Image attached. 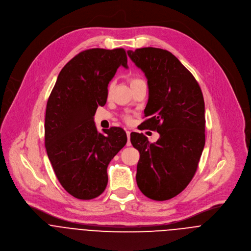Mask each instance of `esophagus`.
Listing matches in <instances>:
<instances>
[{
  "label": "esophagus",
  "instance_id": "34e87169",
  "mask_svg": "<svg viewBox=\"0 0 251 251\" xmlns=\"http://www.w3.org/2000/svg\"><path fill=\"white\" fill-rule=\"evenodd\" d=\"M126 134H127V138H128V141H127L126 146H127V147H130V146H131V141H130V132H129V131H126Z\"/></svg>",
  "mask_w": 251,
  "mask_h": 251
}]
</instances>
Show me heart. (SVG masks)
Masks as SVG:
<instances>
[{"instance_id": "obj_1", "label": "heart", "mask_w": 251, "mask_h": 251, "mask_svg": "<svg viewBox=\"0 0 251 251\" xmlns=\"http://www.w3.org/2000/svg\"><path fill=\"white\" fill-rule=\"evenodd\" d=\"M129 81H130L131 88H133V87L137 86L138 84H141V83H143V82H144L142 79L137 78V77H132V78H130V80H129ZM112 87H113V83L111 82V83H109V85H108V87H107V93H108V94L111 92ZM124 119H125L126 121H130V119H131V118H130V116L126 115V116H124Z\"/></svg>"}]
</instances>
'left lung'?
I'll return each mask as SVG.
<instances>
[{
    "label": "left lung",
    "instance_id": "left-lung-1",
    "mask_svg": "<svg viewBox=\"0 0 251 251\" xmlns=\"http://www.w3.org/2000/svg\"><path fill=\"white\" fill-rule=\"evenodd\" d=\"M127 52L148 79L147 119L139 129L160 135L150 143L143 133H131V143L140 152L137 185L149 199L167 201L186 189L199 166L205 145L202 92L170 51L149 47Z\"/></svg>",
    "mask_w": 251,
    "mask_h": 251
}]
</instances>
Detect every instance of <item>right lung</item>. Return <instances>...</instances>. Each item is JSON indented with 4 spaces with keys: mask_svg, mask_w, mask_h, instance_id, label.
<instances>
[{
    "mask_svg": "<svg viewBox=\"0 0 251 251\" xmlns=\"http://www.w3.org/2000/svg\"><path fill=\"white\" fill-rule=\"evenodd\" d=\"M119 66L128 68L124 49L79 52L59 72L49 97L45 146L63 189L78 200H92L107 185V166L126 145L120 127L100 133L94 115L107 99V86Z\"/></svg>",
    "mask_w": 251,
    "mask_h": 251,
    "instance_id": "right-lung-1",
    "label": "right lung"
}]
</instances>
